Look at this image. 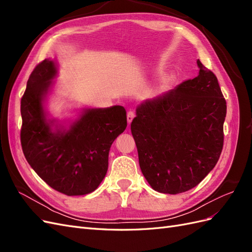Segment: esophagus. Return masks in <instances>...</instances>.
I'll use <instances>...</instances> for the list:
<instances>
[{
	"instance_id": "34e87169",
	"label": "esophagus",
	"mask_w": 252,
	"mask_h": 252,
	"mask_svg": "<svg viewBox=\"0 0 252 252\" xmlns=\"http://www.w3.org/2000/svg\"><path fill=\"white\" fill-rule=\"evenodd\" d=\"M133 118H134V112L131 111V110H129V111L127 112V122H128V124L131 123Z\"/></svg>"
}]
</instances>
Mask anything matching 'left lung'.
<instances>
[{
	"label": "left lung",
	"instance_id": "8db88e82",
	"mask_svg": "<svg viewBox=\"0 0 252 252\" xmlns=\"http://www.w3.org/2000/svg\"><path fill=\"white\" fill-rule=\"evenodd\" d=\"M200 72L136 108L131 133L145 179L177 194L195 187L219 161L224 145L226 100L216 74Z\"/></svg>",
	"mask_w": 252,
	"mask_h": 252
}]
</instances>
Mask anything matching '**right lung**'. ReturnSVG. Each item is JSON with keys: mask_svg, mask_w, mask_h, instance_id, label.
Here are the masks:
<instances>
[{"mask_svg": "<svg viewBox=\"0 0 252 252\" xmlns=\"http://www.w3.org/2000/svg\"><path fill=\"white\" fill-rule=\"evenodd\" d=\"M55 63L44 60L27 81L21 98V145L37 175L57 191L83 195L94 191L108 169L109 149L127 126L122 106L84 111L68 130L52 132L43 108L56 77Z\"/></svg>", "mask_w": 252, "mask_h": 252, "instance_id": "right-lung-1", "label": "right lung"}]
</instances>
